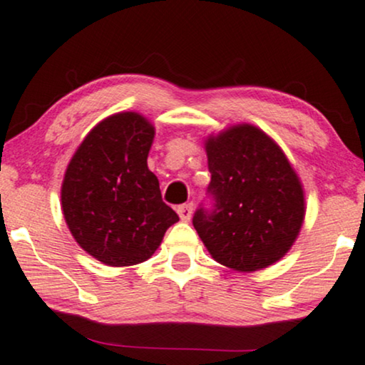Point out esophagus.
I'll use <instances>...</instances> for the list:
<instances>
[{
  "label": "esophagus",
  "mask_w": 365,
  "mask_h": 365,
  "mask_svg": "<svg viewBox=\"0 0 365 365\" xmlns=\"http://www.w3.org/2000/svg\"><path fill=\"white\" fill-rule=\"evenodd\" d=\"M178 215H179V218L182 220V222H190L191 215H192V205L187 203V205L178 206Z\"/></svg>",
  "instance_id": "esophagus-1"
}]
</instances>
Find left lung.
<instances>
[{
  "label": "left lung",
  "instance_id": "8db88e82",
  "mask_svg": "<svg viewBox=\"0 0 365 365\" xmlns=\"http://www.w3.org/2000/svg\"><path fill=\"white\" fill-rule=\"evenodd\" d=\"M210 206L192 225L217 262L257 271L291 249L304 218L298 175L276 142L252 125H238L206 142Z\"/></svg>",
  "mask_w": 365,
  "mask_h": 365
}]
</instances>
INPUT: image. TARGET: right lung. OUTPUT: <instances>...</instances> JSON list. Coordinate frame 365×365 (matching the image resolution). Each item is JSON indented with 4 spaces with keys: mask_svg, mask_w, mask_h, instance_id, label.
<instances>
[{
    "mask_svg": "<svg viewBox=\"0 0 365 365\" xmlns=\"http://www.w3.org/2000/svg\"><path fill=\"white\" fill-rule=\"evenodd\" d=\"M154 127L127 111L98 123L69 162L62 211L76 242L106 265L147 260L178 213L147 168Z\"/></svg>",
    "mask_w": 365,
    "mask_h": 365,
    "instance_id": "1",
    "label": "right lung"
}]
</instances>
